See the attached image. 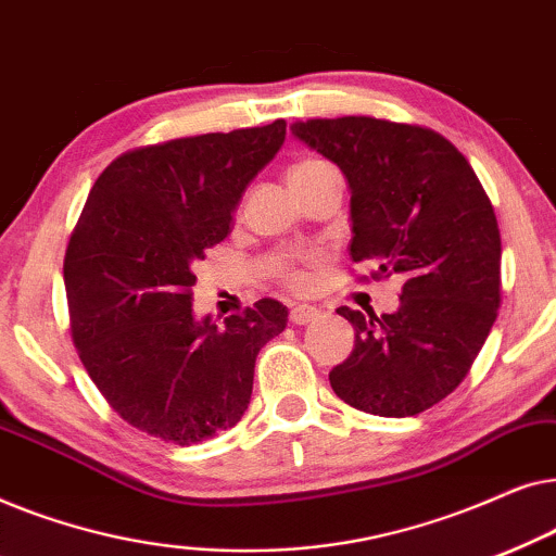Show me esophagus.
I'll return each mask as SVG.
<instances>
[{"instance_id": "esophagus-1", "label": "esophagus", "mask_w": 556, "mask_h": 556, "mask_svg": "<svg viewBox=\"0 0 556 556\" xmlns=\"http://www.w3.org/2000/svg\"><path fill=\"white\" fill-rule=\"evenodd\" d=\"M316 316H318V311L314 306H293L291 308V324H295V326H306L314 321Z\"/></svg>"}]
</instances>
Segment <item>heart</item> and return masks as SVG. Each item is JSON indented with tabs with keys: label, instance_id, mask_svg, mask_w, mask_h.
Returning a JSON list of instances; mask_svg holds the SVG:
<instances>
[{
	"label": "heart",
	"instance_id": "b5f03b06",
	"mask_svg": "<svg viewBox=\"0 0 556 556\" xmlns=\"http://www.w3.org/2000/svg\"><path fill=\"white\" fill-rule=\"evenodd\" d=\"M329 169L324 162H316V159H306V162H299L288 174V181L295 185V181H303V179H311L314 174ZM278 276L286 280V283H291L295 288H306L311 283V273H308V261H303V257H293V255H286L278 261Z\"/></svg>",
	"mask_w": 556,
	"mask_h": 556
}]
</instances>
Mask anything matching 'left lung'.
Segmentation results:
<instances>
[{"label": "left lung", "instance_id": "1", "mask_svg": "<svg viewBox=\"0 0 556 556\" xmlns=\"http://www.w3.org/2000/svg\"><path fill=\"white\" fill-rule=\"evenodd\" d=\"M291 131L344 174L352 261L405 278L394 314L337 308L356 337L329 371L333 392L379 417L438 405L468 375L501 303V235L481 181L430 128L344 116Z\"/></svg>", "mask_w": 556, "mask_h": 556}]
</instances>
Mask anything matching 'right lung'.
Segmentation results:
<instances>
[{"mask_svg":"<svg viewBox=\"0 0 556 556\" xmlns=\"http://www.w3.org/2000/svg\"><path fill=\"white\" fill-rule=\"evenodd\" d=\"M286 141V121L134 149L90 189L65 253L73 341L109 405L174 445L240 422L255 356L288 324L263 299L223 326L192 308L194 265L230 235L250 181Z\"/></svg>","mask_w":556,"mask_h":556,"instance_id":"add662e5","label":"right lung"}]
</instances>
